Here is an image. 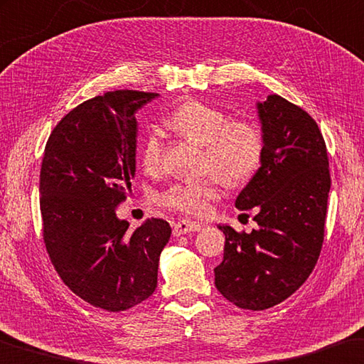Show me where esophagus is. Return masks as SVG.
<instances>
[{"label":"esophagus","instance_id":"1","mask_svg":"<svg viewBox=\"0 0 364 364\" xmlns=\"http://www.w3.org/2000/svg\"><path fill=\"white\" fill-rule=\"evenodd\" d=\"M201 228H203V225L198 223L178 221L172 225V234H174V237H181V235L190 234V232H198V230H201Z\"/></svg>","mask_w":364,"mask_h":364}]
</instances>
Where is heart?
Masks as SVG:
<instances>
[{
	"label": "heart",
	"instance_id": "b5f03b06",
	"mask_svg": "<svg viewBox=\"0 0 364 364\" xmlns=\"http://www.w3.org/2000/svg\"><path fill=\"white\" fill-rule=\"evenodd\" d=\"M169 129L203 145V169L213 174L196 181L176 182L158 193L156 203L168 211L203 218L221 195V183L243 186L259 171L264 158L263 130L250 119H232L201 100H186L166 119ZM164 145L156 130L141 140L140 163L148 174L163 168Z\"/></svg>",
	"mask_w": 364,
	"mask_h": 364
}]
</instances>
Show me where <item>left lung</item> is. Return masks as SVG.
I'll return each mask as SVG.
<instances>
[{"label": "left lung", "mask_w": 364, "mask_h": 364, "mask_svg": "<svg viewBox=\"0 0 364 364\" xmlns=\"http://www.w3.org/2000/svg\"><path fill=\"white\" fill-rule=\"evenodd\" d=\"M264 158L237 196L235 206L255 208L250 234L219 225L224 259L214 284L225 300L261 311L289 299L305 284L324 242L331 190L326 141L314 119L279 95L258 105Z\"/></svg>", "instance_id": "obj_1"}]
</instances>
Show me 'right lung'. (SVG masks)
Wrapping results in <instances>:
<instances>
[{"mask_svg":"<svg viewBox=\"0 0 364 364\" xmlns=\"http://www.w3.org/2000/svg\"><path fill=\"white\" fill-rule=\"evenodd\" d=\"M158 93L116 90L83 101L53 129L40 169V211L48 256L77 296L111 313L153 295L164 219L129 230L119 221L135 174V112Z\"/></svg>","mask_w":364,"mask_h":364,"instance_id":"obj_1","label":"right lung"}]
</instances>
